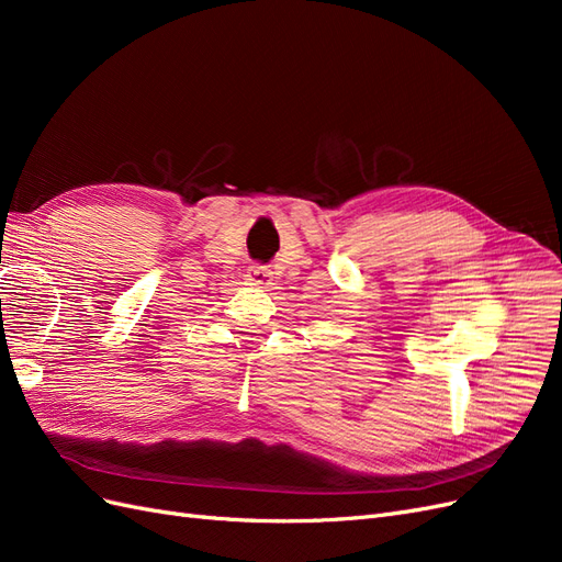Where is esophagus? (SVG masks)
<instances>
[{
	"instance_id": "1",
	"label": "esophagus",
	"mask_w": 562,
	"mask_h": 562,
	"mask_svg": "<svg viewBox=\"0 0 562 562\" xmlns=\"http://www.w3.org/2000/svg\"><path fill=\"white\" fill-rule=\"evenodd\" d=\"M271 279V269L267 265H252L248 269V281H252L255 285H267Z\"/></svg>"
}]
</instances>
